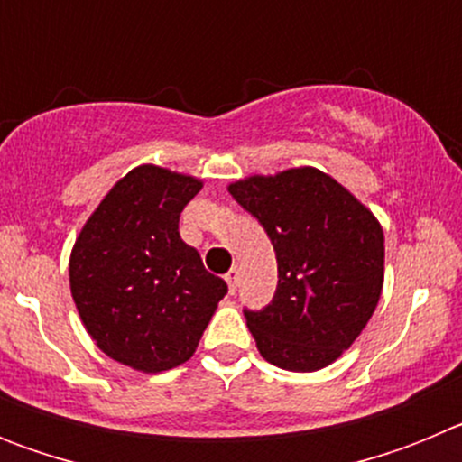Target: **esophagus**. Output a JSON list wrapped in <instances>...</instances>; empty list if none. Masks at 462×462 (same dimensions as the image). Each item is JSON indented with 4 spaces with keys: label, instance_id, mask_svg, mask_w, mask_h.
Segmentation results:
<instances>
[{
    "label": "esophagus",
    "instance_id": "1",
    "mask_svg": "<svg viewBox=\"0 0 462 462\" xmlns=\"http://www.w3.org/2000/svg\"><path fill=\"white\" fill-rule=\"evenodd\" d=\"M238 282H240V271H238V268H231V271L226 273V284H228V291L234 293L236 289H238Z\"/></svg>",
    "mask_w": 462,
    "mask_h": 462
}]
</instances>
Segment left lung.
<instances>
[{"label":"left lung","instance_id":"obj_1","mask_svg":"<svg viewBox=\"0 0 462 462\" xmlns=\"http://www.w3.org/2000/svg\"><path fill=\"white\" fill-rule=\"evenodd\" d=\"M228 194L266 228L277 291L245 310L256 349L291 373H314L345 354L373 317L383 287V231L370 208L312 166L250 175Z\"/></svg>","mask_w":462,"mask_h":462}]
</instances>
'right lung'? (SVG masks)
Returning <instances> with one entry per match:
<instances>
[{
  "label": "right lung",
  "instance_id": "1",
  "mask_svg": "<svg viewBox=\"0 0 462 462\" xmlns=\"http://www.w3.org/2000/svg\"><path fill=\"white\" fill-rule=\"evenodd\" d=\"M194 175L141 164L110 187L69 259L85 330L113 361L164 373L194 356L226 282L203 268L178 222L201 191Z\"/></svg>",
  "mask_w": 462,
  "mask_h": 462
}]
</instances>
